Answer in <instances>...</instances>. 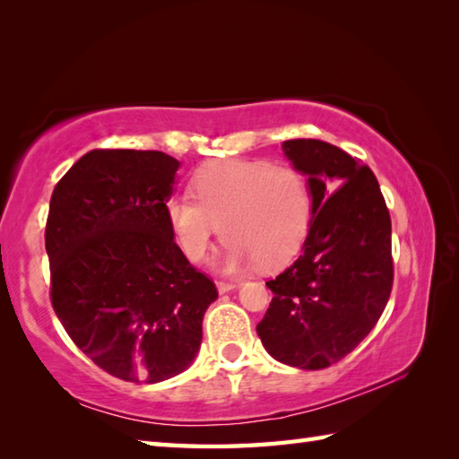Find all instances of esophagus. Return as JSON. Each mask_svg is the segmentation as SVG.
Here are the masks:
<instances>
[{
  "label": "esophagus",
  "mask_w": 459,
  "mask_h": 459,
  "mask_svg": "<svg viewBox=\"0 0 459 459\" xmlns=\"http://www.w3.org/2000/svg\"><path fill=\"white\" fill-rule=\"evenodd\" d=\"M237 288H238L237 281H217V290H219V294H227V291H230V290H237Z\"/></svg>",
  "instance_id": "obj_1"
}]
</instances>
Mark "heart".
Segmentation results:
<instances>
[{
    "label": "heart",
    "mask_w": 459,
    "mask_h": 459,
    "mask_svg": "<svg viewBox=\"0 0 459 459\" xmlns=\"http://www.w3.org/2000/svg\"><path fill=\"white\" fill-rule=\"evenodd\" d=\"M197 201L173 195L165 217L191 262L207 258L212 242L227 238L217 268L237 274L262 264L284 266L304 245L311 222V191L291 165L260 160L211 161L193 178Z\"/></svg>",
    "instance_id": "obj_1"
}]
</instances>
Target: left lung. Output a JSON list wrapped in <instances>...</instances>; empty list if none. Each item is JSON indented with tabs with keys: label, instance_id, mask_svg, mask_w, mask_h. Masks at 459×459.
Here are the masks:
<instances>
[{
	"label": "left lung",
	"instance_id": "8db88e82",
	"mask_svg": "<svg viewBox=\"0 0 459 459\" xmlns=\"http://www.w3.org/2000/svg\"><path fill=\"white\" fill-rule=\"evenodd\" d=\"M281 152L311 191L301 255L266 281L262 345L290 367L317 370L349 355L375 327L391 296V217L367 165L321 140H288Z\"/></svg>",
	"mask_w": 459,
	"mask_h": 459
}]
</instances>
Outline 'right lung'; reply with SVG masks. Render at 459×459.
Instances as JSON below:
<instances>
[{"label":"right lung","instance_id":"right-lung-1","mask_svg":"<svg viewBox=\"0 0 459 459\" xmlns=\"http://www.w3.org/2000/svg\"><path fill=\"white\" fill-rule=\"evenodd\" d=\"M179 161L92 150L56 183L45 230L53 309L86 357L128 383L189 368L219 298L175 245L165 217Z\"/></svg>","mask_w":459,"mask_h":459}]
</instances>
